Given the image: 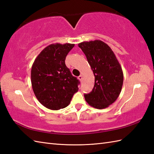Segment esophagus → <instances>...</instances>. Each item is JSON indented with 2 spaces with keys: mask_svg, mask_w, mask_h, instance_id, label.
<instances>
[{
  "mask_svg": "<svg viewBox=\"0 0 154 154\" xmlns=\"http://www.w3.org/2000/svg\"><path fill=\"white\" fill-rule=\"evenodd\" d=\"M78 78H79V80L81 81V82H82V81H83V75H80L79 76V77H78Z\"/></svg>",
  "mask_w": 154,
  "mask_h": 154,
  "instance_id": "esophagus-1",
  "label": "esophagus"
}]
</instances>
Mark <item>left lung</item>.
I'll list each match as a JSON object with an SVG mask.
<instances>
[{
    "instance_id": "left-lung-1",
    "label": "left lung",
    "mask_w": 154,
    "mask_h": 154,
    "mask_svg": "<svg viewBox=\"0 0 154 154\" xmlns=\"http://www.w3.org/2000/svg\"><path fill=\"white\" fill-rule=\"evenodd\" d=\"M86 55L94 75L92 91L85 94L87 103L98 109L108 107L115 101L122 90L123 72L114 52L99 40L78 44Z\"/></svg>"
}]
</instances>
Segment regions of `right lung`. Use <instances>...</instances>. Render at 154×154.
<instances>
[{"instance_id": "1", "label": "right lung", "mask_w": 154, "mask_h": 154, "mask_svg": "<svg viewBox=\"0 0 154 154\" xmlns=\"http://www.w3.org/2000/svg\"><path fill=\"white\" fill-rule=\"evenodd\" d=\"M73 44H53L45 48L32 67L33 91L42 105L50 110L63 109L69 104L80 83L65 65L67 55Z\"/></svg>"}]
</instances>
